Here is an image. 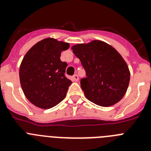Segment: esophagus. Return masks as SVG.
Here are the masks:
<instances>
[{"mask_svg": "<svg viewBox=\"0 0 151 151\" xmlns=\"http://www.w3.org/2000/svg\"><path fill=\"white\" fill-rule=\"evenodd\" d=\"M73 80H74V81L77 82V81L78 80V76L77 74H75L74 76H73Z\"/></svg>", "mask_w": 151, "mask_h": 151, "instance_id": "obj_1", "label": "esophagus"}]
</instances>
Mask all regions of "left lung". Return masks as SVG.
Here are the masks:
<instances>
[{
    "instance_id": "left-lung-1",
    "label": "left lung",
    "mask_w": 151,
    "mask_h": 151,
    "mask_svg": "<svg viewBox=\"0 0 151 151\" xmlns=\"http://www.w3.org/2000/svg\"><path fill=\"white\" fill-rule=\"evenodd\" d=\"M72 50L85 70L86 77L80 84L88 100L101 106L120 101L127 91L130 73L117 50L101 41L74 45Z\"/></svg>"
}]
</instances>
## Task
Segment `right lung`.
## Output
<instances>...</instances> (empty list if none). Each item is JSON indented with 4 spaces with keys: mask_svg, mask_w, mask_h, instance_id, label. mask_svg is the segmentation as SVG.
Instances as JSON below:
<instances>
[{
    "mask_svg": "<svg viewBox=\"0 0 151 151\" xmlns=\"http://www.w3.org/2000/svg\"><path fill=\"white\" fill-rule=\"evenodd\" d=\"M69 47L68 43L45 38L24 57L19 68L20 84L27 99L36 106L49 109L66 97L72 82L65 76L67 63L60 57Z\"/></svg>",
    "mask_w": 151,
    "mask_h": 151,
    "instance_id": "1",
    "label": "right lung"
}]
</instances>
